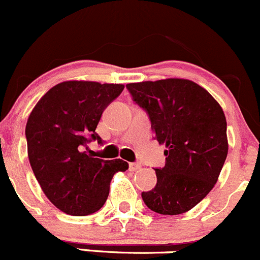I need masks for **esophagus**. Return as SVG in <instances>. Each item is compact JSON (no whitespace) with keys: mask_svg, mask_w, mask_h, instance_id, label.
Segmentation results:
<instances>
[{"mask_svg":"<svg viewBox=\"0 0 260 260\" xmlns=\"http://www.w3.org/2000/svg\"><path fill=\"white\" fill-rule=\"evenodd\" d=\"M141 169V164L140 162H131L129 164V170L130 171H136V170Z\"/></svg>","mask_w":260,"mask_h":260,"instance_id":"obj_1","label":"esophagus"}]
</instances>
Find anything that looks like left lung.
I'll use <instances>...</instances> for the list:
<instances>
[{"instance_id": "1", "label": "left lung", "mask_w": 260, "mask_h": 260, "mask_svg": "<svg viewBox=\"0 0 260 260\" xmlns=\"http://www.w3.org/2000/svg\"><path fill=\"white\" fill-rule=\"evenodd\" d=\"M126 89L167 147L165 166L153 169L157 183L142 192V200L156 213H185L207 196L224 165V113L206 89L187 79L130 83Z\"/></svg>"}]
</instances>
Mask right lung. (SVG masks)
Here are the masks:
<instances>
[{"instance_id": "obj_1", "label": "right lung", "mask_w": 260, "mask_h": 260, "mask_svg": "<svg viewBox=\"0 0 260 260\" xmlns=\"http://www.w3.org/2000/svg\"><path fill=\"white\" fill-rule=\"evenodd\" d=\"M124 90L122 84L63 82L49 89L30 113L26 125L30 167L44 194L60 211L88 216L99 211L109 196L116 172L129 164L102 160L86 153L102 114Z\"/></svg>"}]
</instances>
